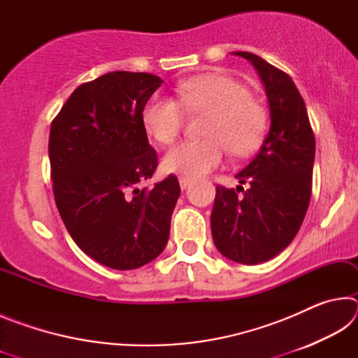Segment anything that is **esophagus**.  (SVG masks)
<instances>
[{
    "instance_id": "obj_1",
    "label": "esophagus",
    "mask_w": 358,
    "mask_h": 358,
    "mask_svg": "<svg viewBox=\"0 0 358 358\" xmlns=\"http://www.w3.org/2000/svg\"><path fill=\"white\" fill-rule=\"evenodd\" d=\"M191 183H192V178L180 177V187H181V189H186V187H189Z\"/></svg>"
}]
</instances>
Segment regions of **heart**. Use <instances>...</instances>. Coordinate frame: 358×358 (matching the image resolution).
<instances>
[{
  "mask_svg": "<svg viewBox=\"0 0 358 358\" xmlns=\"http://www.w3.org/2000/svg\"><path fill=\"white\" fill-rule=\"evenodd\" d=\"M180 102L166 96H153L143 108V124L157 142L169 143L183 128L185 110L207 112L202 141H183L167 151L162 166L167 172L201 177L220 166L226 145L234 155L243 156L256 150L265 131V110L251 99L243 83L220 74L191 78L178 87Z\"/></svg>",
  "mask_w": 358,
  "mask_h": 358,
  "instance_id": "1",
  "label": "heart"
}]
</instances>
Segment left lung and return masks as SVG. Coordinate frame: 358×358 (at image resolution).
Listing matches in <instances>:
<instances>
[{"instance_id": "8db88e82", "label": "left lung", "mask_w": 358, "mask_h": 358, "mask_svg": "<svg viewBox=\"0 0 358 358\" xmlns=\"http://www.w3.org/2000/svg\"><path fill=\"white\" fill-rule=\"evenodd\" d=\"M232 55L248 59L257 71L268 101L270 129L256 157L235 175L237 191L216 186L211 235L224 257L257 265L286 250L305 220L316 141L292 78L254 53Z\"/></svg>"}]
</instances>
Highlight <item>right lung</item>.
Returning a JSON list of instances; mask_svg holds the SVG:
<instances>
[{
  "instance_id": "add662e5",
  "label": "right lung",
  "mask_w": 358,
  "mask_h": 358,
  "mask_svg": "<svg viewBox=\"0 0 358 358\" xmlns=\"http://www.w3.org/2000/svg\"><path fill=\"white\" fill-rule=\"evenodd\" d=\"M162 78L115 71L83 83L53 120L48 138L53 196L72 240L96 262L134 270L164 251L180 196L169 175L137 185L157 166L143 108Z\"/></svg>"
}]
</instances>
